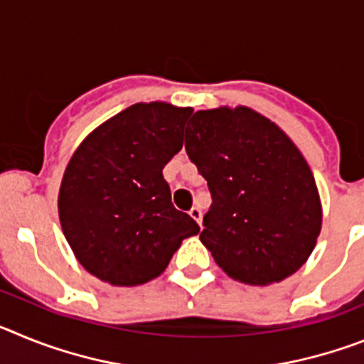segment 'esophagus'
I'll list each match as a JSON object with an SVG mask.
<instances>
[{"mask_svg":"<svg viewBox=\"0 0 364 364\" xmlns=\"http://www.w3.org/2000/svg\"><path fill=\"white\" fill-rule=\"evenodd\" d=\"M189 215H191L193 220L198 222V226H202V210L200 208H191V210H189Z\"/></svg>","mask_w":364,"mask_h":364,"instance_id":"34e87169","label":"esophagus"}]
</instances>
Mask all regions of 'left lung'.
<instances>
[{"instance_id":"left-lung-1","label":"left lung","mask_w":364,"mask_h":364,"mask_svg":"<svg viewBox=\"0 0 364 364\" xmlns=\"http://www.w3.org/2000/svg\"><path fill=\"white\" fill-rule=\"evenodd\" d=\"M186 151L211 191L200 240L235 281L268 286L314 252L323 205L314 173L291 138L250 107L197 111Z\"/></svg>"}]
</instances>
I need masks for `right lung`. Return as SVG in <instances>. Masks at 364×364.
Masks as SVG:
<instances>
[{
  "mask_svg": "<svg viewBox=\"0 0 364 364\" xmlns=\"http://www.w3.org/2000/svg\"><path fill=\"white\" fill-rule=\"evenodd\" d=\"M191 112L140 102L98 125L70 156L58 193L60 224L74 257L100 281L146 284L200 231L175 210L162 175L182 149Z\"/></svg>",
  "mask_w": 364,
  "mask_h": 364,
  "instance_id": "add662e5",
  "label": "right lung"
}]
</instances>
